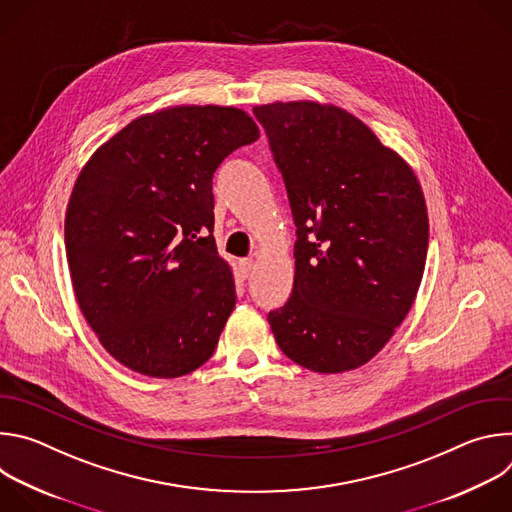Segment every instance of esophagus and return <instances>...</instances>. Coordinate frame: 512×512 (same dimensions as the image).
<instances>
[{
    "instance_id": "1",
    "label": "esophagus",
    "mask_w": 512,
    "mask_h": 512,
    "mask_svg": "<svg viewBox=\"0 0 512 512\" xmlns=\"http://www.w3.org/2000/svg\"><path fill=\"white\" fill-rule=\"evenodd\" d=\"M251 271H253V259H241V261H239V273H241V277L247 279V277L251 275Z\"/></svg>"
}]
</instances>
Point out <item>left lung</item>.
<instances>
[{"label": "left lung", "instance_id": "left-lung-1", "mask_svg": "<svg viewBox=\"0 0 512 512\" xmlns=\"http://www.w3.org/2000/svg\"><path fill=\"white\" fill-rule=\"evenodd\" d=\"M296 223L289 300L267 314L281 352L314 373L369 362L407 316L429 223L411 168L350 113L310 101L253 109Z\"/></svg>", "mask_w": 512, "mask_h": 512}]
</instances>
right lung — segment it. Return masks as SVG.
Returning a JSON list of instances; mask_svg holds the SVG:
<instances>
[{
  "label": "right lung",
  "instance_id": "1",
  "mask_svg": "<svg viewBox=\"0 0 512 512\" xmlns=\"http://www.w3.org/2000/svg\"><path fill=\"white\" fill-rule=\"evenodd\" d=\"M257 139L235 107H172L131 121L77 178L64 221L72 287L127 369L174 379L212 356L237 302L212 237V178Z\"/></svg>",
  "mask_w": 512,
  "mask_h": 512
}]
</instances>
